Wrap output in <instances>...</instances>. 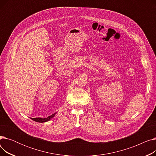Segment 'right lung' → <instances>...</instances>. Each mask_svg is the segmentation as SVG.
I'll use <instances>...</instances> for the list:
<instances>
[{"mask_svg": "<svg viewBox=\"0 0 156 156\" xmlns=\"http://www.w3.org/2000/svg\"><path fill=\"white\" fill-rule=\"evenodd\" d=\"M57 112H55L53 114H52V115L48 116L47 118H31V119L32 120H34L36 122H47V121H48L49 120H50L51 119H52V118H54L55 116V115L56 114Z\"/></svg>", "mask_w": 156, "mask_h": 156, "instance_id": "add662e5", "label": "right lung"}]
</instances>
